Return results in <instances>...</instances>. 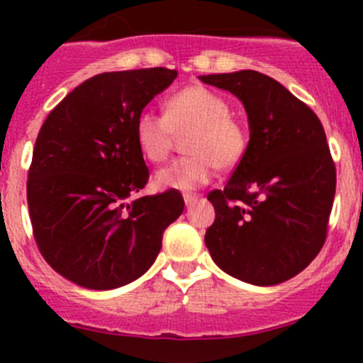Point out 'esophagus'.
<instances>
[{
    "mask_svg": "<svg viewBox=\"0 0 363 363\" xmlns=\"http://www.w3.org/2000/svg\"><path fill=\"white\" fill-rule=\"evenodd\" d=\"M200 200V195H193V193H184V203L188 205H195Z\"/></svg>",
    "mask_w": 363,
    "mask_h": 363,
    "instance_id": "1",
    "label": "esophagus"
}]
</instances>
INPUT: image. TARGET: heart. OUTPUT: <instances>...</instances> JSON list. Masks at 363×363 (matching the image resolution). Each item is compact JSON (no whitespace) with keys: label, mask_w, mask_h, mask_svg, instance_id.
Here are the masks:
<instances>
[{"label":"heart","mask_w":363,"mask_h":363,"mask_svg":"<svg viewBox=\"0 0 363 363\" xmlns=\"http://www.w3.org/2000/svg\"><path fill=\"white\" fill-rule=\"evenodd\" d=\"M230 113L228 101L203 86H189L170 94L164 101V116L152 111L138 113L135 140L152 163L168 158L175 133L191 131L186 142L189 156L158 170L160 188L193 191L211 182L218 167L228 170L240 163L246 155L247 135Z\"/></svg>","instance_id":"heart-1"}]
</instances>
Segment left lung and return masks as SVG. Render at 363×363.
<instances>
[{"instance_id": "left-lung-1", "label": "left lung", "mask_w": 363, "mask_h": 363, "mask_svg": "<svg viewBox=\"0 0 363 363\" xmlns=\"http://www.w3.org/2000/svg\"><path fill=\"white\" fill-rule=\"evenodd\" d=\"M242 101L250 144L225 189L207 200L216 219L205 246L216 265L256 286L284 283L323 247L335 164L318 116L283 84L255 69L200 75Z\"/></svg>"}]
</instances>
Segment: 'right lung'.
Instances as JSON below:
<instances>
[{"label": "right lung", "mask_w": 363, "mask_h": 363, "mask_svg": "<svg viewBox=\"0 0 363 363\" xmlns=\"http://www.w3.org/2000/svg\"><path fill=\"white\" fill-rule=\"evenodd\" d=\"M175 77L161 67L91 77L36 137L28 174L33 233L45 262L79 286L113 290L138 279L184 211L177 189L133 199L149 179L135 121Z\"/></svg>", "instance_id": "1"}]
</instances>
